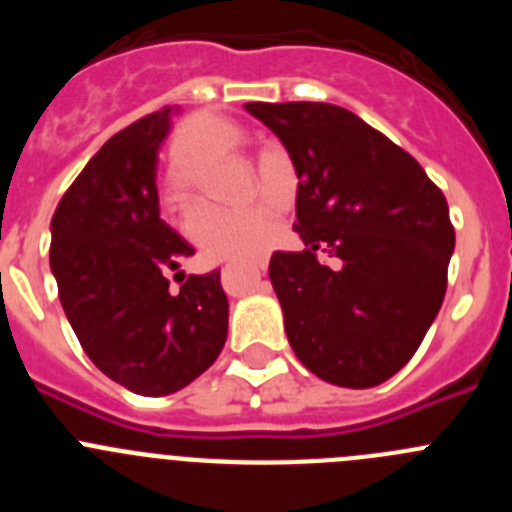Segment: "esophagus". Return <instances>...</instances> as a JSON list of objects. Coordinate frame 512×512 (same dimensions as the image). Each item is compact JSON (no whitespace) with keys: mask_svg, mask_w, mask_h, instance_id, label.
<instances>
[{"mask_svg":"<svg viewBox=\"0 0 512 512\" xmlns=\"http://www.w3.org/2000/svg\"><path fill=\"white\" fill-rule=\"evenodd\" d=\"M264 269H266V261H264V259L256 261V264H253V271H256V277H259V274H261V271H264Z\"/></svg>","mask_w":512,"mask_h":512,"instance_id":"34e87169","label":"esophagus"}]
</instances>
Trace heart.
<instances>
[{"label": "heart", "instance_id": "obj_1", "mask_svg": "<svg viewBox=\"0 0 512 512\" xmlns=\"http://www.w3.org/2000/svg\"><path fill=\"white\" fill-rule=\"evenodd\" d=\"M246 143V135L238 125L215 112H194L176 128L171 140V179L166 187L169 210L187 215L200 200V179L220 164L223 158L235 156ZM277 233L274 207L269 202L251 210H205L189 223V238L210 261L253 259L269 248Z\"/></svg>", "mask_w": 512, "mask_h": 512}]
</instances>
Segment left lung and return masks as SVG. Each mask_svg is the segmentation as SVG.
I'll use <instances>...</instances> for the list:
<instances>
[{
  "mask_svg": "<svg viewBox=\"0 0 512 512\" xmlns=\"http://www.w3.org/2000/svg\"><path fill=\"white\" fill-rule=\"evenodd\" d=\"M297 171L305 248L274 251L271 287L297 359L366 390L413 359L441 310L454 225L423 166L354 112L328 102H248ZM328 252L338 267L317 261Z\"/></svg>",
  "mask_w": 512,
  "mask_h": 512,
  "instance_id": "8db88e82",
  "label": "left lung"
}]
</instances>
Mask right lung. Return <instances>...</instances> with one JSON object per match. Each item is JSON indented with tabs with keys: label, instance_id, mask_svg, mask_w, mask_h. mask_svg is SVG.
I'll list each match as a JSON object with an SVG mask.
<instances>
[{
	"label": "right lung",
	"instance_id": "add662e5",
	"mask_svg": "<svg viewBox=\"0 0 512 512\" xmlns=\"http://www.w3.org/2000/svg\"><path fill=\"white\" fill-rule=\"evenodd\" d=\"M171 112L112 135L51 220V271L81 348L112 382L146 397L194 382L228 338L220 271L183 274L182 288L168 287V271L194 253L158 212V148Z\"/></svg>",
	"mask_w": 512,
	"mask_h": 512
}]
</instances>
